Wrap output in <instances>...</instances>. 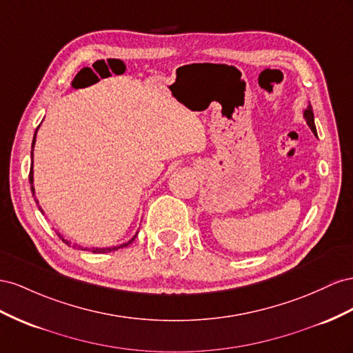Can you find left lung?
Wrapping results in <instances>:
<instances>
[{"label":"left lung","instance_id":"left-lung-1","mask_svg":"<svg viewBox=\"0 0 353 353\" xmlns=\"http://www.w3.org/2000/svg\"><path fill=\"white\" fill-rule=\"evenodd\" d=\"M303 118L306 119V123H307L309 128L312 130V133L316 134V127H315V119H314V110H312L310 103H309L307 108L303 110Z\"/></svg>","mask_w":353,"mask_h":353}]
</instances>
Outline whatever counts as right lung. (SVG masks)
<instances>
[{
    "label": "right lung",
    "mask_w": 353,
    "mask_h": 353,
    "mask_svg": "<svg viewBox=\"0 0 353 353\" xmlns=\"http://www.w3.org/2000/svg\"><path fill=\"white\" fill-rule=\"evenodd\" d=\"M39 128V127H38ZM38 128L35 130V134H34V140H32V150H31V158H32V167H34V146H35V139H37V132H38ZM32 167H31V170H29V183H31V190H32V195H35V188H34V170H32ZM37 201V199H35ZM37 204H38V201H37ZM41 210V208H39ZM57 235H59V238L63 241L65 244H68L69 247H70V241H68V239H65L62 235H60L59 232H57ZM136 235H137V232H136ZM136 235L128 241V243H125V244H121V245H118V247H112V248H92V251L93 253H106V251H112V250H118V248H123V247H127L128 244H132V241H134V238H136ZM72 248H81L83 250V247H79V245H77V244H74L72 245ZM84 250H88V248H84Z\"/></svg>",
    "instance_id": "1"
}]
</instances>
